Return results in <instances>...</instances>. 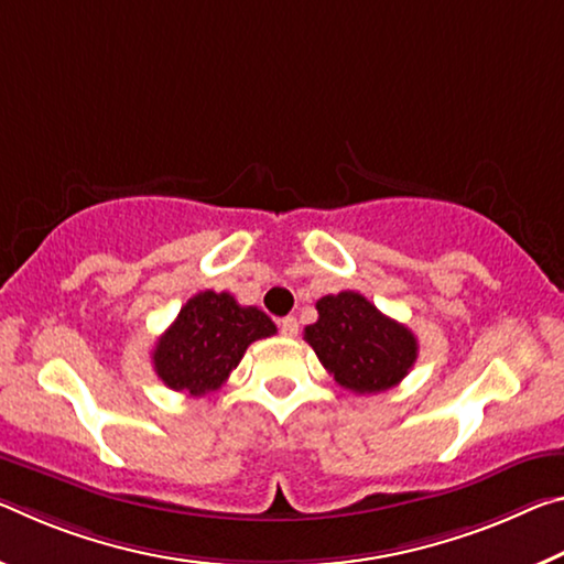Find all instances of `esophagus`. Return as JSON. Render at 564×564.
Returning a JSON list of instances; mask_svg holds the SVG:
<instances>
[{
    "label": "esophagus",
    "mask_w": 564,
    "mask_h": 564,
    "mask_svg": "<svg viewBox=\"0 0 564 564\" xmlns=\"http://www.w3.org/2000/svg\"><path fill=\"white\" fill-rule=\"evenodd\" d=\"M279 328H281V334H283L285 338H293V336L299 334V321L293 318V316H285V318L279 321Z\"/></svg>",
    "instance_id": "obj_1"
}]
</instances>
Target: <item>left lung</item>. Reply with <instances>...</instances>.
I'll use <instances>...</instances> for the list:
<instances>
[{"instance_id": "left-lung-1", "label": "left lung", "mask_w": 564, "mask_h": 564, "mask_svg": "<svg viewBox=\"0 0 564 564\" xmlns=\"http://www.w3.org/2000/svg\"><path fill=\"white\" fill-rule=\"evenodd\" d=\"M318 321L303 328L324 369L354 394H379L406 377L419 344L399 321L383 316L361 293L341 291L316 303Z\"/></svg>"}]
</instances>
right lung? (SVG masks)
Returning <instances> with one entry per match:
<instances>
[{
	"label": "right lung",
	"mask_w": 564,
	"mask_h": 564,
	"mask_svg": "<svg viewBox=\"0 0 564 564\" xmlns=\"http://www.w3.org/2000/svg\"><path fill=\"white\" fill-rule=\"evenodd\" d=\"M273 334L261 308L240 306L230 293H195L158 338L155 373L167 389L203 397L226 383L250 344Z\"/></svg>",
	"instance_id": "1"
}]
</instances>
